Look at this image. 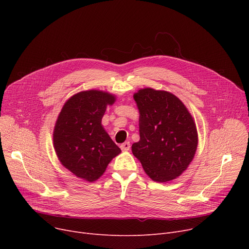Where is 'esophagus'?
<instances>
[{
	"label": "esophagus",
	"instance_id": "34e87169",
	"mask_svg": "<svg viewBox=\"0 0 249 249\" xmlns=\"http://www.w3.org/2000/svg\"><path fill=\"white\" fill-rule=\"evenodd\" d=\"M120 147L123 151H128L130 149V143L129 142H124L123 144H121Z\"/></svg>",
	"mask_w": 249,
	"mask_h": 249
}]
</instances>
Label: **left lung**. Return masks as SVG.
Returning <instances> with one entry per match:
<instances>
[{
  "label": "left lung",
  "instance_id": "left-lung-1",
  "mask_svg": "<svg viewBox=\"0 0 249 249\" xmlns=\"http://www.w3.org/2000/svg\"><path fill=\"white\" fill-rule=\"evenodd\" d=\"M133 99L139 111L138 142L132 153L154 181L166 182L184 173L198 147L193 116L177 96L166 90L144 88Z\"/></svg>",
  "mask_w": 249,
  "mask_h": 249
}]
</instances>
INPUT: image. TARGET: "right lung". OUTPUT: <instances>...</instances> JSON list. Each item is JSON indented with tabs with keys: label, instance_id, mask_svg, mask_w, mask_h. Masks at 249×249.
Instances as JSON below:
<instances>
[{
	"label": "right lung",
	"instance_id": "obj_1",
	"mask_svg": "<svg viewBox=\"0 0 249 249\" xmlns=\"http://www.w3.org/2000/svg\"><path fill=\"white\" fill-rule=\"evenodd\" d=\"M116 96L100 89L76 93L64 103L53 129V147L60 163L78 178L93 182L121 153L102 125Z\"/></svg>",
	"mask_w": 249,
	"mask_h": 249
}]
</instances>
